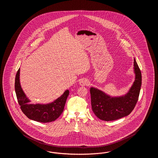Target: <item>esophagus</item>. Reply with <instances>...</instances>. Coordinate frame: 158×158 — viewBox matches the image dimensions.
<instances>
[{"instance_id": "obj_1", "label": "esophagus", "mask_w": 158, "mask_h": 158, "mask_svg": "<svg viewBox=\"0 0 158 158\" xmlns=\"http://www.w3.org/2000/svg\"><path fill=\"white\" fill-rule=\"evenodd\" d=\"M79 84L81 86H85L88 85L89 84V81L87 79H82L79 81Z\"/></svg>"}]
</instances>
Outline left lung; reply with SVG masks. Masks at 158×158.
Listing matches in <instances>:
<instances>
[{
    "instance_id": "1",
    "label": "left lung",
    "mask_w": 158,
    "mask_h": 158,
    "mask_svg": "<svg viewBox=\"0 0 158 158\" xmlns=\"http://www.w3.org/2000/svg\"><path fill=\"white\" fill-rule=\"evenodd\" d=\"M135 81L128 92L120 97H111L98 89H90L92 109L95 115L102 120H116L129 115L138 101L142 85V73L134 60Z\"/></svg>"
}]
</instances>
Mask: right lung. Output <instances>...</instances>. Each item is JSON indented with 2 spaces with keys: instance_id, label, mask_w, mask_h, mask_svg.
<instances>
[{
  "instance_id": "add662e5",
  "label": "right lung",
  "mask_w": 158,
  "mask_h": 158,
  "mask_svg": "<svg viewBox=\"0 0 158 158\" xmlns=\"http://www.w3.org/2000/svg\"><path fill=\"white\" fill-rule=\"evenodd\" d=\"M19 72L20 69L17 71L15 77V89L18 102L23 113L31 120L41 123H50L58 118L64 110L69 90H65L61 97L52 103L32 104L21 88Z\"/></svg>"
}]
</instances>
